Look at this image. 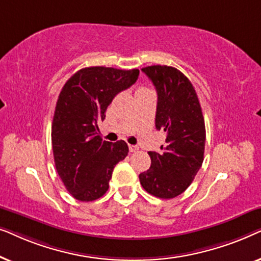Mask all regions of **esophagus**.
<instances>
[{"label":"esophagus","mask_w":261,"mask_h":261,"mask_svg":"<svg viewBox=\"0 0 261 261\" xmlns=\"http://www.w3.org/2000/svg\"><path fill=\"white\" fill-rule=\"evenodd\" d=\"M128 147H129V152H137V151H139V147L138 146H134V145H129L128 146Z\"/></svg>","instance_id":"34e87169"}]
</instances>
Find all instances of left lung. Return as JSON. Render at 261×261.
Returning a JSON list of instances; mask_svg holds the SVG:
<instances>
[{
	"mask_svg": "<svg viewBox=\"0 0 261 261\" xmlns=\"http://www.w3.org/2000/svg\"><path fill=\"white\" fill-rule=\"evenodd\" d=\"M155 87V128L165 133L159 153L148 152L151 167L139 174L142 188L159 198H173L192 183L204 155L205 126L191 82L176 67L142 69Z\"/></svg>",
	"mask_w": 261,
	"mask_h": 261,
	"instance_id": "8db88e82",
	"label": "left lung"
}]
</instances>
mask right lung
<instances>
[{"mask_svg": "<svg viewBox=\"0 0 261 261\" xmlns=\"http://www.w3.org/2000/svg\"><path fill=\"white\" fill-rule=\"evenodd\" d=\"M138 76V69L84 67L60 91L52 122L53 156L60 179L78 201L102 197L114 167L128 154L123 140H102L98 123L106 119L114 97L133 85Z\"/></svg>", "mask_w": 261, "mask_h": 261, "instance_id": "right-lung-1", "label": "right lung"}]
</instances>
